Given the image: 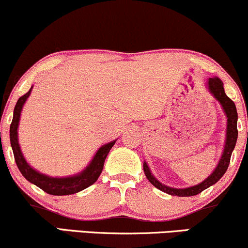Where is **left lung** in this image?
<instances>
[{"label": "left lung", "instance_id": "8db88e82", "mask_svg": "<svg viewBox=\"0 0 248 248\" xmlns=\"http://www.w3.org/2000/svg\"><path fill=\"white\" fill-rule=\"evenodd\" d=\"M206 89L209 90V93L214 96L216 100L219 102L220 107H222L224 113L226 116V135H225V141H224V148L222 152V156H220L219 161L215 168L214 171L206 177L205 180H203L202 182L199 185L191 186L188 188H173L170 186H166L164 183H161L153 175L152 171H151L150 167H148L147 162L144 161V171L145 175L155 188H158L159 190L164 191V193L171 195V196H180V197H188V196H194L202 193L203 190H205L206 188L211 187L215 183H217L222 179V176L225 174L226 170H228L230 159H231V154L233 152L235 144H237L238 139V130H237V122H238V113H237V108H235L234 102L231 98L228 97V95L225 94V90H224V84L219 78L214 77L209 78L206 81Z\"/></svg>", "mask_w": 248, "mask_h": 248}]
</instances>
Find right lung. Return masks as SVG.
I'll list each match as a JSON object with an SVG mask.
<instances>
[{"label": "right lung", "instance_id": "obj_1", "mask_svg": "<svg viewBox=\"0 0 248 248\" xmlns=\"http://www.w3.org/2000/svg\"><path fill=\"white\" fill-rule=\"evenodd\" d=\"M33 86L31 87L30 90L23 95L22 97L18 98L16 106L14 109V117L13 122L10 124V144L13 148L15 161H16L17 167L22 175L28 180L29 182L33 183L37 187H39L42 190L45 191L49 195H54V196H63V195H72L77 194L78 191L83 190V189L88 188L89 186L94 185L97 181L98 176L101 175L102 170H103L104 161L111 150V147L117 141L112 140L108 144H104L97 150L95 153L94 158L92 161L87 165V167L80 171V173L74 174V175L63 176V177H53L46 175V174L40 173L37 170H34L32 166L26 161V159L23 155L22 150H20L19 142H18V125L20 119V113H22L23 107H24L26 100L31 94V90Z\"/></svg>", "mask_w": 248, "mask_h": 248}]
</instances>
